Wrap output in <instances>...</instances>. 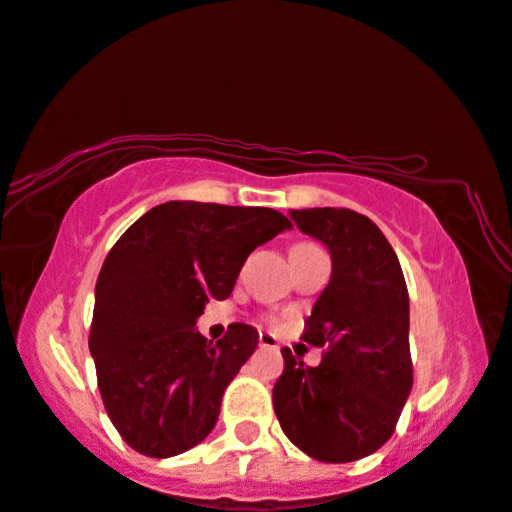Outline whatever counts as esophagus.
I'll return each mask as SVG.
<instances>
[{"mask_svg":"<svg viewBox=\"0 0 512 512\" xmlns=\"http://www.w3.org/2000/svg\"><path fill=\"white\" fill-rule=\"evenodd\" d=\"M259 345H262V348H273V350H276L278 348V338L273 336V334H269V331H259Z\"/></svg>","mask_w":512,"mask_h":512,"instance_id":"1","label":"esophagus"}]
</instances>
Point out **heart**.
Instances as JSON below:
<instances>
[{"mask_svg":"<svg viewBox=\"0 0 512 512\" xmlns=\"http://www.w3.org/2000/svg\"><path fill=\"white\" fill-rule=\"evenodd\" d=\"M299 246H311V243H297V246H294V248H299Z\"/></svg>","mask_w":512,"mask_h":512,"instance_id":"obj_1","label":"heart"}]
</instances>
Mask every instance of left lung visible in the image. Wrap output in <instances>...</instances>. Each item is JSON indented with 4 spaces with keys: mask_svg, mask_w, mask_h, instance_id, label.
<instances>
[{
    "mask_svg": "<svg viewBox=\"0 0 512 512\" xmlns=\"http://www.w3.org/2000/svg\"><path fill=\"white\" fill-rule=\"evenodd\" d=\"M292 220L331 253V280L301 341L322 348L306 366L283 348L273 410L285 436L327 464L362 459L390 441L410 390L408 287L376 222L350 208H304Z\"/></svg>",
    "mask_w": 512,
    "mask_h": 512,
    "instance_id": "left-lung-1",
    "label": "left lung"
}]
</instances>
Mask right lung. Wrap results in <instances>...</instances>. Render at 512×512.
Segmentation results:
<instances>
[{
  "label": "right lung",
  "instance_id": "add662e5",
  "mask_svg": "<svg viewBox=\"0 0 512 512\" xmlns=\"http://www.w3.org/2000/svg\"><path fill=\"white\" fill-rule=\"evenodd\" d=\"M290 227L273 208L167 201L115 241L97 278L90 352L106 413L129 448L164 459L211 434L259 334L234 322L213 343L194 322L208 299L232 294L257 246Z\"/></svg>",
  "mask_w": 512,
  "mask_h": 512
}]
</instances>
